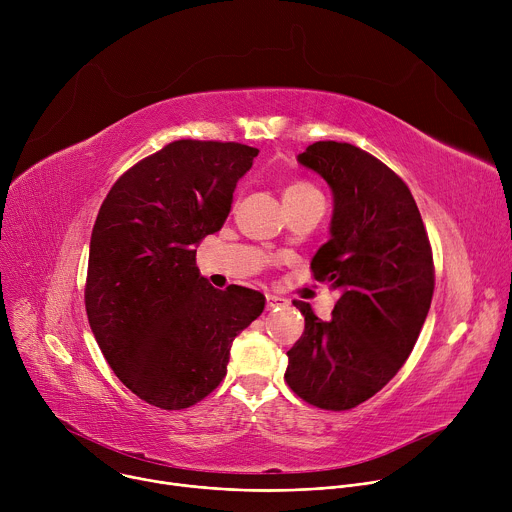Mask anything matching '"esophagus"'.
Listing matches in <instances>:
<instances>
[{"label": "esophagus", "mask_w": 512, "mask_h": 512, "mask_svg": "<svg viewBox=\"0 0 512 512\" xmlns=\"http://www.w3.org/2000/svg\"><path fill=\"white\" fill-rule=\"evenodd\" d=\"M265 300H267V310H273V308H279V306L287 304V300H283L279 296H271V294H267Z\"/></svg>", "instance_id": "esophagus-1"}]
</instances>
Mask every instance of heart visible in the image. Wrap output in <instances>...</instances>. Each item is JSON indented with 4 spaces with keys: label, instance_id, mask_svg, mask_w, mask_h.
<instances>
[{
    "label": "heart",
    "instance_id": "b5f03b06",
    "mask_svg": "<svg viewBox=\"0 0 512 512\" xmlns=\"http://www.w3.org/2000/svg\"><path fill=\"white\" fill-rule=\"evenodd\" d=\"M310 196H320V192L304 180H296L283 188V202H291V200H304Z\"/></svg>",
    "mask_w": 512,
    "mask_h": 512
}]
</instances>
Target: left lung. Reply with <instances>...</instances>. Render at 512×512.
I'll list each match as a JSON object with an SVG mask.
<instances>
[{
	"label": "left lung",
	"instance_id": "8db88e82",
	"mask_svg": "<svg viewBox=\"0 0 512 512\" xmlns=\"http://www.w3.org/2000/svg\"><path fill=\"white\" fill-rule=\"evenodd\" d=\"M298 162L334 196L330 241L312 273L338 289L328 322L296 300L306 328L285 381L306 403L344 411L379 393L411 354L433 296V255L407 184L356 145L316 141Z\"/></svg>",
	"mask_w": 512,
	"mask_h": 512
}]
</instances>
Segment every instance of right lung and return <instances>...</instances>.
<instances>
[{
	"label": "right lung",
	"mask_w": 512,
	"mask_h": 512,
	"mask_svg": "<svg viewBox=\"0 0 512 512\" xmlns=\"http://www.w3.org/2000/svg\"><path fill=\"white\" fill-rule=\"evenodd\" d=\"M257 148L178 139L129 168L91 235L85 308L117 379L145 403L186 409L227 375L231 344L265 308L255 289H214L196 245L221 231Z\"/></svg>",
	"instance_id": "right-lung-1"
}]
</instances>
